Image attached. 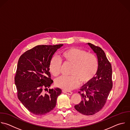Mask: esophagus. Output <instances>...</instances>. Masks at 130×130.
<instances>
[{
    "instance_id": "esophagus-1",
    "label": "esophagus",
    "mask_w": 130,
    "mask_h": 130,
    "mask_svg": "<svg viewBox=\"0 0 130 130\" xmlns=\"http://www.w3.org/2000/svg\"><path fill=\"white\" fill-rule=\"evenodd\" d=\"M62 91H63V93H64L65 94H67L68 95H71L72 94V92H71V91H66V90H63Z\"/></svg>"
}]
</instances>
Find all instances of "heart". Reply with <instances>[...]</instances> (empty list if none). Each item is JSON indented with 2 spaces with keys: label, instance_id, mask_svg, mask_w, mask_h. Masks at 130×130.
Here are the masks:
<instances>
[{
  "label": "heart",
  "instance_id": "heart-1",
  "mask_svg": "<svg viewBox=\"0 0 130 130\" xmlns=\"http://www.w3.org/2000/svg\"><path fill=\"white\" fill-rule=\"evenodd\" d=\"M61 59L65 62L72 64L71 76H61L56 79L55 84L57 87L64 90H70L76 87L79 80L85 84L91 80L96 75L99 68L97 57L92 54L76 48H72L63 52ZM61 60L57 57H53L50 63V70L54 76H58L61 72Z\"/></svg>",
  "mask_w": 130,
  "mask_h": 130
}]
</instances>
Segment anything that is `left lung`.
<instances>
[{"label": "left lung", "instance_id": "1", "mask_svg": "<svg viewBox=\"0 0 130 130\" xmlns=\"http://www.w3.org/2000/svg\"><path fill=\"white\" fill-rule=\"evenodd\" d=\"M88 44L97 56L98 70L95 77L82 86L78 93L82 100L74 108L81 114L91 115L99 112L106 103L113 86L112 70L104 51L91 43Z\"/></svg>", "mask_w": 130, "mask_h": 130}]
</instances>
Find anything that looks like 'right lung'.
Segmentation results:
<instances>
[{
  "instance_id": "add662e5",
  "label": "right lung",
  "mask_w": 130,
  "mask_h": 130,
  "mask_svg": "<svg viewBox=\"0 0 130 130\" xmlns=\"http://www.w3.org/2000/svg\"><path fill=\"white\" fill-rule=\"evenodd\" d=\"M63 45H38L25 52L19 59L15 76L18 98L35 115H43L53 110L62 93L59 88L50 89L45 94L43 90L50 88L53 83L49 71L50 61Z\"/></svg>"
}]
</instances>
